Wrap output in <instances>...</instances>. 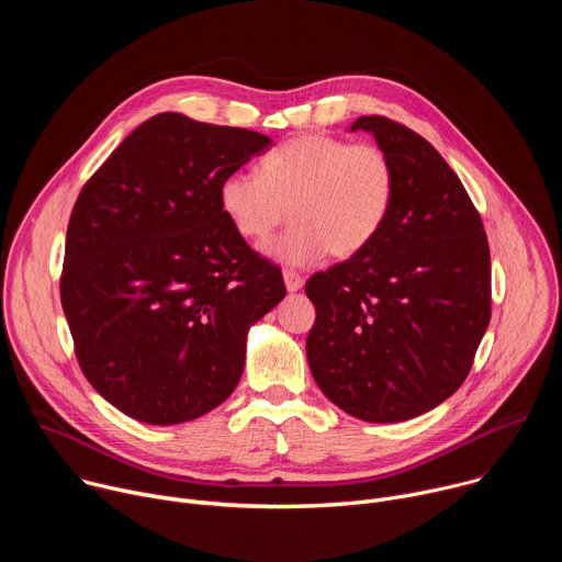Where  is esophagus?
Masks as SVG:
<instances>
[{
	"label": "esophagus",
	"mask_w": 562,
	"mask_h": 562,
	"mask_svg": "<svg viewBox=\"0 0 562 562\" xmlns=\"http://www.w3.org/2000/svg\"><path fill=\"white\" fill-rule=\"evenodd\" d=\"M282 278H284V284H286V291H289V293H295V291H300V289L304 286L302 276H297V273L291 271V269H284V271H282Z\"/></svg>",
	"instance_id": "1"
}]
</instances>
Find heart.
<instances>
[{
    "label": "heart",
    "mask_w": 562,
    "mask_h": 562,
    "mask_svg": "<svg viewBox=\"0 0 562 562\" xmlns=\"http://www.w3.org/2000/svg\"><path fill=\"white\" fill-rule=\"evenodd\" d=\"M395 198V169L378 144L308 133L262 157L256 173L235 171L220 184V206L235 231L267 243L286 220L291 228L269 249L286 265L364 251L384 228Z\"/></svg>",
    "instance_id": "b5f03b06"
}]
</instances>
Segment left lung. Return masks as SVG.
I'll list each match as a JSON object with an SVG mask.
<instances>
[{
  "label": "left lung",
  "mask_w": 562,
  "mask_h": 562,
  "mask_svg": "<svg viewBox=\"0 0 562 562\" xmlns=\"http://www.w3.org/2000/svg\"><path fill=\"white\" fill-rule=\"evenodd\" d=\"M395 169L389 220L358 256L308 278L311 373L353 418L403 423L460 389L492 317L483 220L442 155L405 124L362 115Z\"/></svg>",
  "instance_id": "8db88e82"
}]
</instances>
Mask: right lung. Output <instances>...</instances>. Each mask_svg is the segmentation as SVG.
<instances>
[{
    "label": "right lung",
    "mask_w": 562,
    "mask_h": 562,
    "mask_svg": "<svg viewBox=\"0 0 562 562\" xmlns=\"http://www.w3.org/2000/svg\"><path fill=\"white\" fill-rule=\"evenodd\" d=\"M271 137L159 113L72 206L61 308L93 389L148 425L195 420L233 393L247 334L284 295L220 206V184Z\"/></svg>",
    "instance_id": "1"
}]
</instances>
